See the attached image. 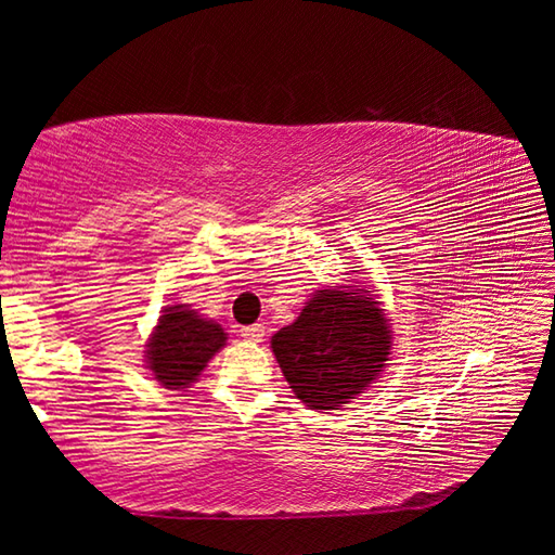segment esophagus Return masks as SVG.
I'll return each instance as SVG.
<instances>
[{
  "label": "esophagus",
  "mask_w": 555,
  "mask_h": 555,
  "mask_svg": "<svg viewBox=\"0 0 555 555\" xmlns=\"http://www.w3.org/2000/svg\"><path fill=\"white\" fill-rule=\"evenodd\" d=\"M242 337H244V340H249V343H261V340H264V325L255 323V325L242 327Z\"/></svg>",
  "instance_id": "esophagus-1"
}]
</instances>
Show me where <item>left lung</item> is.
<instances>
[{"instance_id":"obj_1","label":"left lung","mask_w":555,"mask_h":555,"mask_svg":"<svg viewBox=\"0 0 555 555\" xmlns=\"http://www.w3.org/2000/svg\"><path fill=\"white\" fill-rule=\"evenodd\" d=\"M271 350L306 406L333 411L379 377L391 354V331L370 291L327 286L271 337Z\"/></svg>"}]
</instances>
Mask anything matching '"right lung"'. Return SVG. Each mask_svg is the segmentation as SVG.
Returning <instances> with one entry per match:
<instances>
[{"label": "right lung", "instance_id": "right-lung-1", "mask_svg": "<svg viewBox=\"0 0 555 555\" xmlns=\"http://www.w3.org/2000/svg\"><path fill=\"white\" fill-rule=\"evenodd\" d=\"M228 343L222 325L178 304L166 306L146 343V364L166 389H188Z\"/></svg>", "mask_w": 555, "mask_h": 555}]
</instances>
